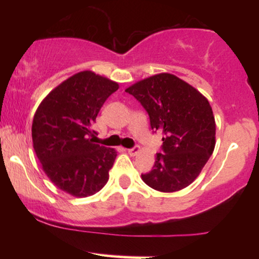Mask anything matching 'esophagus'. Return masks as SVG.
<instances>
[{"instance_id":"obj_1","label":"esophagus","mask_w":259,"mask_h":259,"mask_svg":"<svg viewBox=\"0 0 259 259\" xmlns=\"http://www.w3.org/2000/svg\"><path fill=\"white\" fill-rule=\"evenodd\" d=\"M139 146H135V147H133V148H129V150H127V153L130 154V156H136V154L139 153Z\"/></svg>"}]
</instances>
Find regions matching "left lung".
Segmentation results:
<instances>
[{
	"label": "left lung",
	"mask_w": 259,
	"mask_h": 259,
	"mask_svg": "<svg viewBox=\"0 0 259 259\" xmlns=\"http://www.w3.org/2000/svg\"><path fill=\"white\" fill-rule=\"evenodd\" d=\"M146 109L152 130L163 134V153L152 170L141 174L157 191L174 192L194 181L215 146L212 107L200 91L173 75L162 73L127 88Z\"/></svg>",
	"instance_id": "8db88e82"
}]
</instances>
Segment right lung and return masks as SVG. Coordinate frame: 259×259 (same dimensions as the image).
<instances>
[{"label":"right lung","mask_w":259,"mask_h":259,"mask_svg":"<svg viewBox=\"0 0 259 259\" xmlns=\"http://www.w3.org/2000/svg\"><path fill=\"white\" fill-rule=\"evenodd\" d=\"M118 89L115 81L85 70L53 89L36 109L31 126L35 153L62 191L88 197L108 181L117 152L95 144L97 133L92 125Z\"/></svg>","instance_id":"add662e5"}]
</instances>
